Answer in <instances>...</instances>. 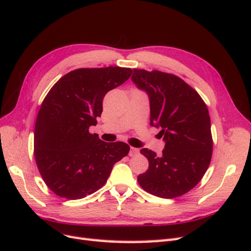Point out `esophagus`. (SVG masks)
<instances>
[{
	"mask_svg": "<svg viewBox=\"0 0 251 251\" xmlns=\"http://www.w3.org/2000/svg\"><path fill=\"white\" fill-rule=\"evenodd\" d=\"M139 153V150L136 149V147H130V151H129V156L132 157V156H136Z\"/></svg>",
	"mask_w": 251,
	"mask_h": 251,
	"instance_id": "esophagus-1",
	"label": "esophagus"
}]
</instances>
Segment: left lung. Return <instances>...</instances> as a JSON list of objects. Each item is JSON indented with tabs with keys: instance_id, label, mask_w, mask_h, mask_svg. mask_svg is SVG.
I'll return each mask as SVG.
<instances>
[{
	"instance_id": "8db88e82",
	"label": "left lung",
	"mask_w": 251,
	"mask_h": 251,
	"mask_svg": "<svg viewBox=\"0 0 251 251\" xmlns=\"http://www.w3.org/2000/svg\"><path fill=\"white\" fill-rule=\"evenodd\" d=\"M131 80L149 94L151 125L160 128L162 155L142 149L149 170L138 176L140 187L161 198H175L201 180L211 162L213 140L207 105L180 77L133 69Z\"/></svg>"
}]
</instances>
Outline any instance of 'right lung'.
<instances>
[{"mask_svg": "<svg viewBox=\"0 0 251 251\" xmlns=\"http://www.w3.org/2000/svg\"><path fill=\"white\" fill-rule=\"evenodd\" d=\"M132 73L129 68H85L62 76L37 115L34 155L40 175L57 196L75 201L100 190L113 165L126 157L124 142L107 143L90 133L102 112V100Z\"/></svg>", "mask_w": 251, "mask_h": 251, "instance_id": "obj_1", "label": "right lung"}]
</instances>
